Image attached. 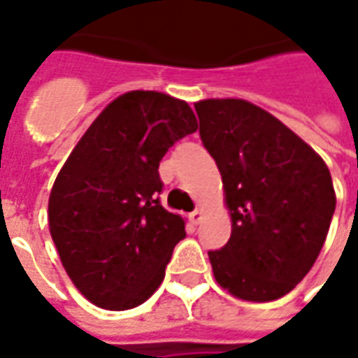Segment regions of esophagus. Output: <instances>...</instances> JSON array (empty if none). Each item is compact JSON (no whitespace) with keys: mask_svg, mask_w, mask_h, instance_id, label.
<instances>
[{"mask_svg":"<svg viewBox=\"0 0 358 358\" xmlns=\"http://www.w3.org/2000/svg\"><path fill=\"white\" fill-rule=\"evenodd\" d=\"M203 218V210L201 209H195L194 213H189V220L194 222V224H199Z\"/></svg>","mask_w":358,"mask_h":358,"instance_id":"34e87169","label":"esophagus"}]
</instances>
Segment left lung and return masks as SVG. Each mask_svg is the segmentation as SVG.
<instances>
[{
    "mask_svg": "<svg viewBox=\"0 0 358 358\" xmlns=\"http://www.w3.org/2000/svg\"><path fill=\"white\" fill-rule=\"evenodd\" d=\"M195 110L232 217L228 243L209 251L215 278L240 299H278L313 268L326 241L336 210L330 171L253 103L205 99Z\"/></svg>",
    "mask_w": 358,
    "mask_h": 358,
    "instance_id": "8db88e82",
    "label": "left lung"
}]
</instances>
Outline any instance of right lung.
I'll list each match as a JSON object with an SVG mask.
<instances>
[{"mask_svg":"<svg viewBox=\"0 0 358 358\" xmlns=\"http://www.w3.org/2000/svg\"><path fill=\"white\" fill-rule=\"evenodd\" d=\"M195 130L186 101L136 90L103 109L63 164L50 232L66 274L97 307H138L163 282L186 230L161 205L159 163Z\"/></svg>","mask_w":358,"mask_h":358,"instance_id":"obj_1","label":"right lung"}]
</instances>
